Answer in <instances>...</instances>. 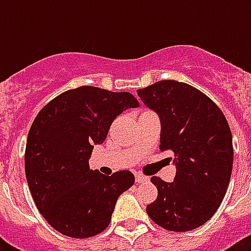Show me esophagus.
Here are the masks:
<instances>
[{"label":"esophagus","mask_w":251,"mask_h":251,"mask_svg":"<svg viewBox=\"0 0 251 251\" xmlns=\"http://www.w3.org/2000/svg\"><path fill=\"white\" fill-rule=\"evenodd\" d=\"M135 181H137L138 183L147 182V181H149V177H146V176L141 175V173H135Z\"/></svg>","instance_id":"34e87169"}]
</instances>
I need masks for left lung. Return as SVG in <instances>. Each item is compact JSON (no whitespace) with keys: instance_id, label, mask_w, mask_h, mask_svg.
<instances>
[{"instance_id":"obj_1","label":"left lung","mask_w":251,"mask_h":251,"mask_svg":"<svg viewBox=\"0 0 251 251\" xmlns=\"http://www.w3.org/2000/svg\"><path fill=\"white\" fill-rule=\"evenodd\" d=\"M145 105L160 118V150L175 153L176 177H152L157 198L146 211L157 226L186 232L210 220L223 202L233 167L232 133L210 98L177 80L138 90Z\"/></svg>"}]
</instances>
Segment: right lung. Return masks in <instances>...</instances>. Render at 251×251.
<instances>
[{"mask_svg":"<svg viewBox=\"0 0 251 251\" xmlns=\"http://www.w3.org/2000/svg\"><path fill=\"white\" fill-rule=\"evenodd\" d=\"M137 106L129 92L82 86L58 95L33 120L25 178L37 210L57 232L87 238L109 226L118 197L135 178L130 171L101 175L90 169L88 160L114 118Z\"/></svg>","mask_w":251,"mask_h":251,"instance_id":"obj_1","label":"right lung"}]
</instances>
